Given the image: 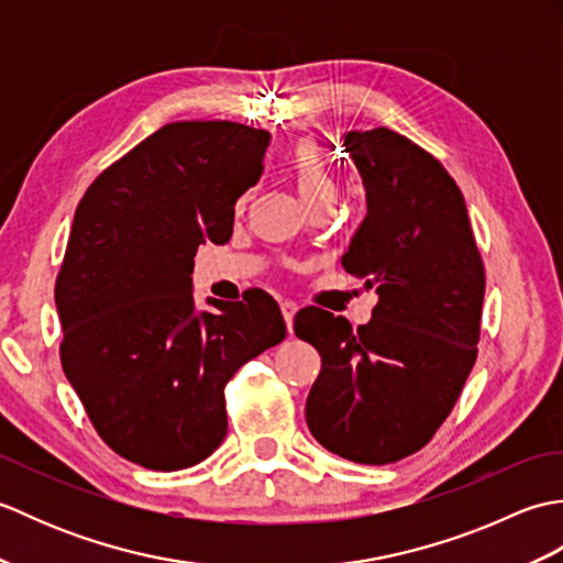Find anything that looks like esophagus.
<instances>
[{
  "mask_svg": "<svg viewBox=\"0 0 563 563\" xmlns=\"http://www.w3.org/2000/svg\"><path fill=\"white\" fill-rule=\"evenodd\" d=\"M280 309H283L285 324H288V331H292V317H295V312H297V302H292V300H283V302H280Z\"/></svg>",
  "mask_w": 563,
  "mask_h": 563,
  "instance_id": "1",
  "label": "esophagus"
}]
</instances>
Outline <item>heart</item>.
Wrapping results in <instances>:
<instances>
[{
	"instance_id": "b5f03b06",
	"label": "heart",
	"mask_w": 563,
	"mask_h": 563,
	"mask_svg": "<svg viewBox=\"0 0 563 563\" xmlns=\"http://www.w3.org/2000/svg\"><path fill=\"white\" fill-rule=\"evenodd\" d=\"M285 169H288L297 194L302 196L307 206L336 198V176H333L324 152L319 150L317 142H295L288 157H285Z\"/></svg>"
}]
</instances>
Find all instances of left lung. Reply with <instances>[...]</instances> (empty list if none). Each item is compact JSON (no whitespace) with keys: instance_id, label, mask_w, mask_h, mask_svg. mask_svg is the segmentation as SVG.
Listing matches in <instances>:
<instances>
[{"instance_id":"obj_1","label":"left lung","mask_w":563,"mask_h":563,"mask_svg":"<svg viewBox=\"0 0 563 563\" xmlns=\"http://www.w3.org/2000/svg\"><path fill=\"white\" fill-rule=\"evenodd\" d=\"M367 214L341 263L379 300L367 324L305 307L297 339L321 355L305 416L329 452L357 464L409 457L435 435L476 361L486 290L460 186L389 128L343 140Z\"/></svg>"}]
</instances>
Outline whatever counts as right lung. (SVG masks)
Masks as SVG:
<instances>
[{
  "instance_id": "right-lung-1",
  "label": "right lung",
  "mask_w": 563,
  "mask_h": 563,
  "mask_svg": "<svg viewBox=\"0 0 563 563\" xmlns=\"http://www.w3.org/2000/svg\"><path fill=\"white\" fill-rule=\"evenodd\" d=\"M268 142L232 121L169 123L77 206L55 280L59 361L106 445L147 470L210 457L227 435L224 385L288 333L268 292L208 300L212 312L190 292L198 246L230 242Z\"/></svg>"
}]
</instances>
